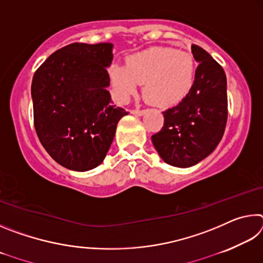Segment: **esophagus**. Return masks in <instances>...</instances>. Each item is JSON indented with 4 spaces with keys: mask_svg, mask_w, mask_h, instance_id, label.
Returning a JSON list of instances; mask_svg holds the SVG:
<instances>
[{
    "mask_svg": "<svg viewBox=\"0 0 263 263\" xmlns=\"http://www.w3.org/2000/svg\"><path fill=\"white\" fill-rule=\"evenodd\" d=\"M146 112V110H140V109H133L131 110V114L132 115H136V116H142Z\"/></svg>",
    "mask_w": 263,
    "mask_h": 263,
    "instance_id": "1",
    "label": "esophagus"
}]
</instances>
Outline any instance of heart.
Returning <instances> with one entry per match:
<instances>
[{
	"mask_svg": "<svg viewBox=\"0 0 263 263\" xmlns=\"http://www.w3.org/2000/svg\"><path fill=\"white\" fill-rule=\"evenodd\" d=\"M196 67L191 54L172 47H152L112 65L109 70L115 100L125 104L145 84L146 99L161 108L179 104L195 83Z\"/></svg>",
	"mask_w": 263,
	"mask_h": 263,
	"instance_id": "1",
	"label": "heart"
}]
</instances>
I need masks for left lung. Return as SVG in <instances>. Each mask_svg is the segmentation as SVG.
I'll use <instances>...</instances> for the list:
<instances>
[{
    "mask_svg": "<svg viewBox=\"0 0 263 263\" xmlns=\"http://www.w3.org/2000/svg\"><path fill=\"white\" fill-rule=\"evenodd\" d=\"M191 52L198 62L193 89L176 106L163 111V126L152 136L163 161L180 168L195 166L210 155L228 122L224 69L202 47L191 45Z\"/></svg>",
    "mask_w": 263,
    "mask_h": 263,
    "instance_id": "1",
    "label": "left lung"
}]
</instances>
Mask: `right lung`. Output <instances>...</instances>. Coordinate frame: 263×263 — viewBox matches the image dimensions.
Here are the masks:
<instances>
[{"instance_id":"1","label":"right lung","mask_w":263,"mask_h":263,"mask_svg":"<svg viewBox=\"0 0 263 263\" xmlns=\"http://www.w3.org/2000/svg\"><path fill=\"white\" fill-rule=\"evenodd\" d=\"M110 43H74L43 62L33 75L31 96L34 128L44 148L62 167L87 172L103 162L119 119L112 105L106 68Z\"/></svg>"}]
</instances>
